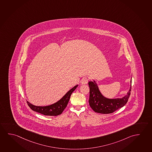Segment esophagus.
<instances>
[{"label": "esophagus", "mask_w": 152, "mask_h": 152, "mask_svg": "<svg viewBox=\"0 0 152 152\" xmlns=\"http://www.w3.org/2000/svg\"><path fill=\"white\" fill-rule=\"evenodd\" d=\"M88 81H89V79H88V78H87V77H83V78L81 80V82L82 84H86L88 83Z\"/></svg>", "instance_id": "34e87169"}]
</instances>
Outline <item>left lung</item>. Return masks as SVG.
<instances>
[{"mask_svg":"<svg viewBox=\"0 0 152 152\" xmlns=\"http://www.w3.org/2000/svg\"><path fill=\"white\" fill-rule=\"evenodd\" d=\"M129 91L122 98L109 99L101 94L95 81L88 83L90 88L89 105L94 111L97 113L108 114L113 113L125 106L127 102L132 88V80Z\"/></svg>","mask_w":152,"mask_h":152,"instance_id":"left-lung-1","label":"left lung"}]
</instances>
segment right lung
<instances>
[{
  "label": "right lung",
  "instance_id": "right-lung-1",
  "mask_svg": "<svg viewBox=\"0 0 152 152\" xmlns=\"http://www.w3.org/2000/svg\"><path fill=\"white\" fill-rule=\"evenodd\" d=\"M78 85L75 86L69 91L62 98L54 104L47 106H36L30 104L28 101L27 103L30 108L33 111L43 114L45 116H58L62 113L68 105L70 96L73 92L77 88Z\"/></svg>",
  "mask_w": 152,
  "mask_h": 152
}]
</instances>
